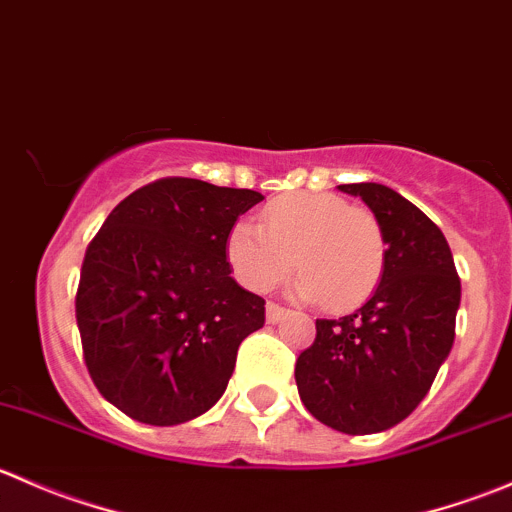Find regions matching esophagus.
<instances>
[{"mask_svg": "<svg viewBox=\"0 0 512 512\" xmlns=\"http://www.w3.org/2000/svg\"><path fill=\"white\" fill-rule=\"evenodd\" d=\"M287 317V309H282V307H277V304H267V322L270 324H277L280 322V319H285Z\"/></svg>", "mask_w": 512, "mask_h": 512, "instance_id": "esophagus-1", "label": "esophagus"}]
</instances>
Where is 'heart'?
Returning <instances> with one entry per match:
<instances>
[{
	"label": "heart",
	"instance_id": "1",
	"mask_svg": "<svg viewBox=\"0 0 512 512\" xmlns=\"http://www.w3.org/2000/svg\"><path fill=\"white\" fill-rule=\"evenodd\" d=\"M225 255L242 287L270 292L292 272V294L329 309H354L379 287L386 240L371 210L354 208L339 195H285L262 210V225L237 223Z\"/></svg>",
	"mask_w": 512,
	"mask_h": 512
}]
</instances>
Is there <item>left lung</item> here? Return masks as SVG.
Listing matches in <instances>:
<instances>
[{
	"label": "left lung",
	"mask_w": 512,
	"mask_h": 512,
	"mask_svg": "<svg viewBox=\"0 0 512 512\" xmlns=\"http://www.w3.org/2000/svg\"><path fill=\"white\" fill-rule=\"evenodd\" d=\"M369 205L386 240L379 287L354 314L317 319L294 379L317 421L349 436L404 421L448 359L461 280L446 237L414 203L381 183L339 185Z\"/></svg>",
	"instance_id": "1"
}]
</instances>
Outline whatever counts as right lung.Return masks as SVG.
Returning a JSON list of instances; mask_svg holds the SVG:
<instances>
[{"instance_id":"1","label":"right lung","mask_w":512,"mask_h":512,"mask_svg":"<svg viewBox=\"0 0 512 512\" xmlns=\"http://www.w3.org/2000/svg\"><path fill=\"white\" fill-rule=\"evenodd\" d=\"M265 200L195 178L143 185L111 210L76 292L84 361L103 399L148 426L213 409L265 299L232 280L225 242Z\"/></svg>"}]
</instances>
